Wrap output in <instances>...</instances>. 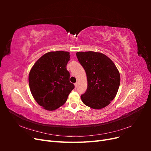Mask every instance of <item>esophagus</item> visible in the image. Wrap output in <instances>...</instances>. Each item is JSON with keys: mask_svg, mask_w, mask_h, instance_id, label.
I'll use <instances>...</instances> for the list:
<instances>
[{"mask_svg": "<svg viewBox=\"0 0 151 151\" xmlns=\"http://www.w3.org/2000/svg\"><path fill=\"white\" fill-rule=\"evenodd\" d=\"M77 85H78V84H77V83L74 84V86H75V88H77Z\"/></svg>", "mask_w": 151, "mask_h": 151, "instance_id": "obj_1", "label": "esophagus"}]
</instances>
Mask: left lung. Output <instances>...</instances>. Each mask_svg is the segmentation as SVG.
<instances>
[{
  "mask_svg": "<svg viewBox=\"0 0 151 151\" xmlns=\"http://www.w3.org/2000/svg\"><path fill=\"white\" fill-rule=\"evenodd\" d=\"M86 73L88 88L81 96L83 103L91 108L102 109L115 98L120 75L115 63L104 54L89 52L76 53Z\"/></svg>",
  "mask_w": 151,
  "mask_h": 151,
  "instance_id": "left-lung-1",
  "label": "left lung"
}]
</instances>
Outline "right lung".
I'll list each match as a JSON object with an SVG mask.
<instances>
[{"label":"right lung","instance_id":"right-lung-1","mask_svg":"<svg viewBox=\"0 0 151 151\" xmlns=\"http://www.w3.org/2000/svg\"><path fill=\"white\" fill-rule=\"evenodd\" d=\"M70 53L63 51L45 53L35 62L29 74V86L35 101L43 108L53 111L64 104L74 89L67 64Z\"/></svg>","mask_w":151,"mask_h":151}]
</instances>
